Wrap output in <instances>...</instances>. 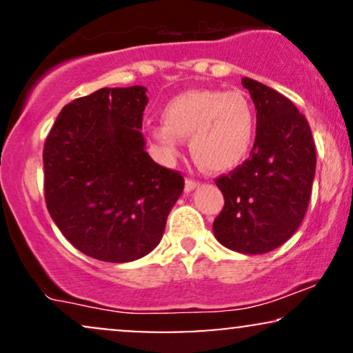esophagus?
I'll list each match as a JSON object with an SVG mask.
<instances>
[{"mask_svg": "<svg viewBox=\"0 0 353 353\" xmlns=\"http://www.w3.org/2000/svg\"><path fill=\"white\" fill-rule=\"evenodd\" d=\"M199 185V182L197 181H192V179H185V184H184V189L185 192H190V190H194Z\"/></svg>", "mask_w": 353, "mask_h": 353, "instance_id": "1", "label": "esophagus"}]
</instances>
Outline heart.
Wrapping results in <instances>:
<instances>
[{
    "label": "heart",
    "instance_id": "obj_1",
    "mask_svg": "<svg viewBox=\"0 0 353 353\" xmlns=\"http://www.w3.org/2000/svg\"><path fill=\"white\" fill-rule=\"evenodd\" d=\"M163 119L151 125V136L165 159H176L182 139L190 137L192 157L214 172L244 163L257 128L255 109L244 92L219 89H190L174 96L163 109Z\"/></svg>",
    "mask_w": 353,
    "mask_h": 353
}]
</instances>
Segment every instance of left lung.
Wrapping results in <instances>:
<instances>
[{"label":"left lung","mask_w":353,"mask_h":353,"mask_svg":"<svg viewBox=\"0 0 353 353\" xmlns=\"http://www.w3.org/2000/svg\"><path fill=\"white\" fill-rule=\"evenodd\" d=\"M257 111L250 157L216 179L224 209L214 236L236 252L257 255L294 236L309 205L315 177V144L305 116L272 88L242 78Z\"/></svg>","instance_id":"1"}]
</instances>
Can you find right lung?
Listing matches in <instances>:
<instances>
[{
  "mask_svg": "<svg viewBox=\"0 0 353 353\" xmlns=\"http://www.w3.org/2000/svg\"><path fill=\"white\" fill-rule=\"evenodd\" d=\"M144 86L103 88L61 109L43 151L51 219L76 249L124 264L148 255L184 189L145 152Z\"/></svg>",
  "mask_w": 353,
  "mask_h": 353,
  "instance_id": "add662e5",
  "label": "right lung"
}]
</instances>
